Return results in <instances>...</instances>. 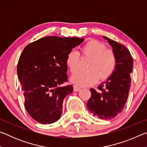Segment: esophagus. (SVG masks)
<instances>
[{
  "mask_svg": "<svg viewBox=\"0 0 147 147\" xmlns=\"http://www.w3.org/2000/svg\"><path fill=\"white\" fill-rule=\"evenodd\" d=\"M80 88H79V87L76 86H73V90H74V91L77 92V91H80Z\"/></svg>",
  "mask_w": 147,
  "mask_h": 147,
  "instance_id": "obj_1",
  "label": "esophagus"
}]
</instances>
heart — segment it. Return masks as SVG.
I'll return each instance as SVG.
<instances>
[{
  "label": "heart",
  "mask_w": 147,
  "mask_h": 147,
  "mask_svg": "<svg viewBox=\"0 0 147 147\" xmlns=\"http://www.w3.org/2000/svg\"><path fill=\"white\" fill-rule=\"evenodd\" d=\"M82 56L90 59L85 72H78L71 77L72 83L77 86L87 87L95 84L99 79L106 80L112 75L117 65L115 54L107 50L106 45L96 40H90L81 48ZM80 54L72 51L67 56L66 65L71 73L78 71Z\"/></svg>",
  "instance_id": "b5f03b06"
}]
</instances>
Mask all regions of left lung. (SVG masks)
<instances>
[{
    "instance_id": "8db88e82",
    "label": "left lung",
    "mask_w": 147,
    "mask_h": 147,
    "mask_svg": "<svg viewBox=\"0 0 147 147\" xmlns=\"http://www.w3.org/2000/svg\"><path fill=\"white\" fill-rule=\"evenodd\" d=\"M108 41L117 58L115 71L107 80L98 86L100 92L91 88V96L87 107L93 116L109 120L120 113L127 101L131 87L130 73L133 71V59L125 47L118 42L109 39Z\"/></svg>"
}]
</instances>
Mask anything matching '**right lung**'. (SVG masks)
<instances>
[{"instance_id": "right-lung-1", "label": "right lung", "mask_w": 147, "mask_h": 147, "mask_svg": "<svg viewBox=\"0 0 147 147\" xmlns=\"http://www.w3.org/2000/svg\"><path fill=\"white\" fill-rule=\"evenodd\" d=\"M83 38L47 36L28 45L20 56L17 75L22 86L27 112L46 124L60 118L65 97L73 86L67 82V56Z\"/></svg>"}]
</instances>
